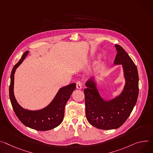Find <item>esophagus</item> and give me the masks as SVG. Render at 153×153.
<instances>
[{"instance_id": "obj_1", "label": "esophagus", "mask_w": 153, "mask_h": 153, "mask_svg": "<svg viewBox=\"0 0 153 153\" xmlns=\"http://www.w3.org/2000/svg\"><path fill=\"white\" fill-rule=\"evenodd\" d=\"M76 87L78 89H81L82 87V82L80 81H77L76 82Z\"/></svg>"}]
</instances>
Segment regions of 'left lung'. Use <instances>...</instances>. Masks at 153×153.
Segmentation results:
<instances>
[{
    "label": "left lung",
    "mask_w": 153,
    "mask_h": 153,
    "mask_svg": "<svg viewBox=\"0 0 153 153\" xmlns=\"http://www.w3.org/2000/svg\"><path fill=\"white\" fill-rule=\"evenodd\" d=\"M117 53L115 65H122L126 84L122 93L110 101H104L96 88L93 77L85 84L84 90L85 114L92 126L104 130L120 128L131 115L138 95V74L136 65L120 45H115Z\"/></svg>",
    "instance_id": "1"
}]
</instances>
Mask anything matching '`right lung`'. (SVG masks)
I'll list each match as a JSON object with an SVG mask.
<instances>
[{"mask_svg":"<svg viewBox=\"0 0 153 153\" xmlns=\"http://www.w3.org/2000/svg\"><path fill=\"white\" fill-rule=\"evenodd\" d=\"M28 53L29 51H25L19 61L14 66L12 69L9 87L10 101L14 112L25 126L36 131H48L57 127L62 122L64 118L65 105L73 91L76 89V84L73 83L61 88L52 101L43 109L33 111L23 108L18 103L14 96V74L16 68L22 63Z\"/></svg>","mask_w":153,"mask_h":153,"instance_id":"add662e5","label":"right lung"}]
</instances>
